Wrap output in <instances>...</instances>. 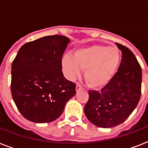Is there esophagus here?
I'll return each instance as SVG.
<instances>
[{
	"mask_svg": "<svg viewBox=\"0 0 148 148\" xmlns=\"http://www.w3.org/2000/svg\"><path fill=\"white\" fill-rule=\"evenodd\" d=\"M82 86L81 85V84H77V85H76V91L77 92V91H79V90H81V89H82Z\"/></svg>",
	"mask_w": 148,
	"mask_h": 148,
	"instance_id": "esophagus-1",
	"label": "esophagus"
}]
</instances>
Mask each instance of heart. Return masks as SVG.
<instances>
[{
	"label": "heart",
	"mask_w": 148,
	"mask_h": 148,
	"mask_svg": "<svg viewBox=\"0 0 148 148\" xmlns=\"http://www.w3.org/2000/svg\"><path fill=\"white\" fill-rule=\"evenodd\" d=\"M121 53L116 47L93 45L79 47L74 55L67 53L61 60L65 76L74 80L85 70L84 78L93 88H101L110 82L117 73Z\"/></svg>",
	"instance_id": "b5f03b06"
}]
</instances>
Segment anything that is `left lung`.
Returning <instances> with one entry per match:
<instances>
[{
    "instance_id": "obj_1",
    "label": "left lung",
    "mask_w": 148,
    "mask_h": 148,
    "mask_svg": "<svg viewBox=\"0 0 148 148\" xmlns=\"http://www.w3.org/2000/svg\"><path fill=\"white\" fill-rule=\"evenodd\" d=\"M121 62L112 80L100 92L89 91L86 117L94 125L110 128L122 124L133 112L140 97L142 71L131 50L116 43Z\"/></svg>"
}]
</instances>
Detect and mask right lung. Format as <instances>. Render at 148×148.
Listing matches in <instances>:
<instances>
[{"label":"right lung","mask_w":148,"mask_h":148,"mask_svg":"<svg viewBox=\"0 0 148 148\" xmlns=\"http://www.w3.org/2000/svg\"><path fill=\"white\" fill-rule=\"evenodd\" d=\"M70 39L46 36L26 43L11 67V95L23 116L34 123L55 121L68 100L75 95V84L65 78L63 53Z\"/></svg>","instance_id":"right-lung-1"}]
</instances>
